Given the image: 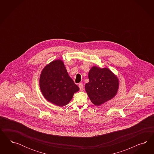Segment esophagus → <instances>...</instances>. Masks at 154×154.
I'll use <instances>...</instances> for the list:
<instances>
[{
	"label": "esophagus",
	"instance_id": "obj_1",
	"mask_svg": "<svg viewBox=\"0 0 154 154\" xmlns=\"http://www.w3.org/2000/svg\"><path fill=\"white\" fill-rule=\"evenodd\" d=\"M79 89L81 91H83L84 90V85L82 84V83H80L79 85Z\"/></svg>",
	"mask_w": 154,
	"mask_h": 154
}]
</instances>
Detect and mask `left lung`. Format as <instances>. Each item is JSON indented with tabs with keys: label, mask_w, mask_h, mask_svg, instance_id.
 <instances>
[{
	"label": "left lung",
	"mask_w": 154,
	"mask_h": 154,
	"mask_svg": "<svg viewBox=\"0 0 154 154\" xmlns=\"http://www.w3.org/2000/svg\"><path fill=\"white\" fill-rule=\"evenodd\" d=\"M89 82L85 85V90L91 102L95 106L113 98L119 88V79L108 68L94 66L90 71Z\"/></svg>",
	"instance_id": "obj_1"
}]
</instances>
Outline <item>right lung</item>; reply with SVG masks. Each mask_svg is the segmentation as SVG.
Here are the masks:
<instances>
[{
  "instance_id": "right-lung-1",
  "label": "right lung",
  "mask_w": 154,
  "mask_h": 154,
  "mask_svg": "<svg viewBox=\"0 0 154 154\" xmlns=\"http://www.w3.org/2000/svg\"><path fill=\"white\" fill-rule=\"evenodd\" d=\"M39 86L43 95L49 102L63 107L71 100L73 94L79 90L68 74L61 60L53 61L42 71Z\"/></svg>"
}]
</instances>
